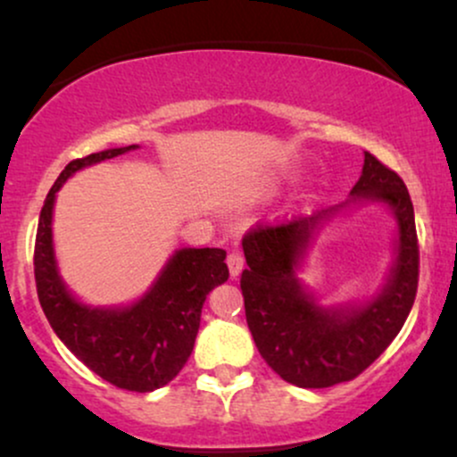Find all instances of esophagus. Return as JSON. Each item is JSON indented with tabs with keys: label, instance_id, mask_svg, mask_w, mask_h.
<instances>
[{
	"label": "esophagus",
	"instance_id": "obj_1",
	"mask_svg": "<svg viewBox=\"0 0 457 457\" xmlns=\"http://www.w3.org/2000/svg\"><path fill=\"white\" fill-rule=\"evenodd\" d=\"M228 266H229V272H232V277H238L245 266L243 253H240V251H232V253L228 255Z\"/></svg>",
	"mask_w": 457,
	"mask_h": 457
}]
</instances>
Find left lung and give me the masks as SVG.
Masks as SVG:
<instances>
[{
	"instance_id": "8db88e82",
	"label": "left lung",
	"mask_w": 457,
	"mask_h": 457,
	"mask_svg": "<svg viewBox=\"0 0 457 457\" xmlns=\"http://www.w3.org/2000/svg\"><path fill=\"white\" fill-rule=\"evenodd\" d=\"M353 199L389 204L400 228L395 269L378 298L363 307L322 309L296 281L298 255L318 221L337 208L292 221L258 223L243 238L246 269L240 275L245 316L262 359L286 382L327 389L353 380L389 348L411 313L419 286V240L408 188L391 167L365 152Z\"/></svg>"
}]
</instances>
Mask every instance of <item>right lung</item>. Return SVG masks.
<instances>
[{"label":"right lung","instance_id":"add662e5","mask_svg":"<svg viewBox=\"0 0 457 457\" xmlns=\"http://www.w3.org/2000/svg\"><path fill=\"white\" fill-rule=\"evenodd\" d=\"M137 148H113L71 161L51 187L40 211L34 245L38 301L51 328L83 365L118 389L148 393L174 380L195 344L208 292L228 281L223 249H180L159 281L135 305L92 309L75 301L57 275L51 238L55 193L66 178L92 162Z\"/></svg>","mask_w":457,"mask_h":457}]
</instances>
